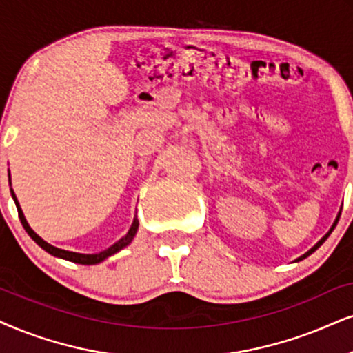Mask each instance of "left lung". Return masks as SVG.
<instances>
[{
  "label": "left lung",
  "mask_w": 353,
  "mask_h": 353,
  "mask_svg": "<svg viewBox=\"0 0 353 353\" xmlns=\"http://www.w3.org/2000/svg\"><path fill=\"white\" fill-rule=\"evenodd\" d=\"M337 221H339V218H337V220H336V223H334V226H332V228H331V231H329V233H327V234H325V236H324V238H323V239H321V241H319V243H318V244H316V246H314L313 249H310V251H307L306 254H303V256H301L300 259H298V261H303V259H305V257H307V256H310V254H313V252L316 251V249H318V248L321 246V244H323V243H324V241L329 238V234H331V233H332V230H334V228H336Z\"/></svg>",
  "instance_id": "obj_1"
}]
</instances>
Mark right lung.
I'll return each mask as SVG.
<instances>
[{
    "mask_svg": "<svg viewBox=\"0 0 353 353\" xmlns=\"http://www.w3.org/2000/svg\"><path fill=\"white\" fill-rule=\"evenodd\" d=\"M11 194H12V199H14V202H16L17 213H19V218H21L22 226H24V230L28 231V234L30 236V238H32V239L35 241V243L39 244L40 248L46 249V251H47L48 254H52V256H55V257H61V259H66V261L77 262V264H83V265L99 264V262L104 261V259H107L109 256H112V254H115V252H119L120 249H123L125 246H127V244H130V241L133 239V236H135L137 230H138V220L135 218V220H133L132 228L128 230V233L125 234L122 239L117 241V243H115L114 246H110L109 249H105V251H102V252H99V254H78V252H70V251H65V249H58V248H55V246H52V244L46 243V241H43L42 238H40L39 234H35L34 231L30 230V226L28 225V221H26L24 215H22V210H21V207H19V203H17V199H16L14 192L11 190Z\"/></svg>",
    "mask_w": 353,
    "mask_h": 353,
    "instance_id": "right-lung-1",
    "label": "right lung"
}]
</instances>
